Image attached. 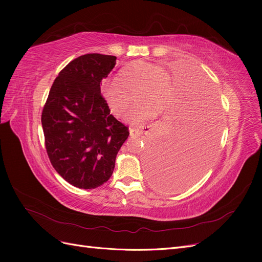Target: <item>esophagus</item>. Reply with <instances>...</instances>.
Returning a JSON list of instances; mask_svg holds the SVG:
<instances>
[{"label":"esophagus","mask_w":262,"mask_h":262,"mask_svg":"<svg viewBox=\"0 0 262 262\" xmlns=\"http://www.w3.org/2000/svg\"><path fill=\"white\" fill-rule=\"evenodd\" d=\"M150 128H152V125H147V128L145 126L144 130H140V129H134V128H131L130 129V136L132 138H138V137H143V136H146V134H148Z\"/></svg>","instance_id":"34e87169"}]
</instances>
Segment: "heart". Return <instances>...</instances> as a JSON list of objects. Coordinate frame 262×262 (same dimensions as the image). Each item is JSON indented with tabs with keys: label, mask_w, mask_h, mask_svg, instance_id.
I'll use <instances>...</instances> for the list:
<instances>
[{
	"label": "heart",
	"mask_w": 262,
	"mask_h": 262,
	"mask_svg": "<svg viewBox=\"0 0 262 262\" xmlns=\"http://www.w3.org/2000/svg\"><path fill=\"white\" fill-rule=\"evenodd\" d=\"M104 97L113 114L122 118L133 102L137 105L126 117L133 126L144 125L156 113H162L171 102V80L167 71L155 63L138 61L125 67L118 82L104 87Z\"/></svg>",
	"instance_id": "1"
}]
</instances>
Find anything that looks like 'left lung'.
<instances>
[{"label": "left lung", "mask_w": 262, "mask_h": 262, "mask_svg": "<svg viewBox=\"0 0 262 262\" xmlns=\"http://www.w3.org/2000/svg\"><path fill=\"white\" fill-rule=\"evenodd\" d=\"M194 91L167 123L148 162L152 184L166 191H179L199 179L213 161L220 140L222 114L216 95L199 75Z\"/></svg>", "instance_id": "obj_1"}]
</instances>
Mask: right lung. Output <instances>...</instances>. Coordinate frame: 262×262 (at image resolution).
Wrapping results in <instances>:
<instances>
[{
	"mask_svg": "<svg viewBox=\"0 0 262 262\" xmlns=\"http://www.w3.org/2000/svg\"><path fill=\"white\" fill-rule=\"evenodd\" d=\"M115 55L89 53L63 68L42 109L45 145L53 168L69 184L94 189L112 177L129 128L110 115L100 82Z\"/></svg>",
	"mask_w": 262,
	"mask_h": 262,
	"instance_id": "obj_1",
	"label": "right lung"
}]
</instances>
